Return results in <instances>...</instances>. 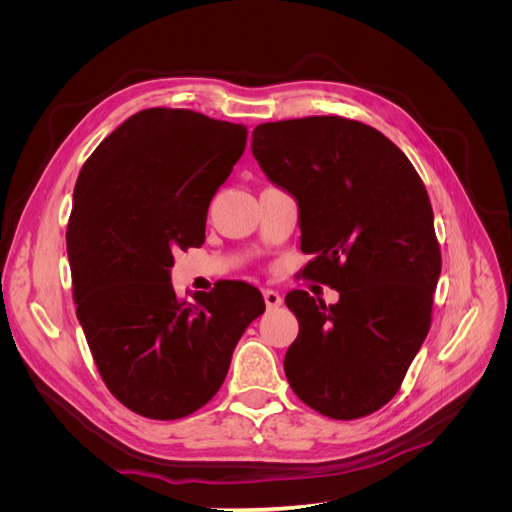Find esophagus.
I'll list each match as a JSON object with an SVG mask.
<instances>
[{
    "instance_id": "34e87169",
    "label": "esophagus",
    "mask_w": 512,
    "mask_h": 512,
    "mask_svg": "<svg viewBox=\"0 0 512 512\" xmlns=\"http://www.w3.org/2000/svg\"><path fill=\"white\" fill-rule=\"evenodd\" d=\"M262 297H265V303H267L269 309H275V307L282 305V294L277 290H269V288L262 290Z\"/></svg>"
}]
</instances>
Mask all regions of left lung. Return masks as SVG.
<instances>
[{"mask_svg":"<svg viewBox=\"0 0 512 512\" xmlns=\"http://www.w3.org/2000/svg\"><path fill=\"white\" fill-rule=\"evenodd\" d=\"M252 153L299 205L303 277L339 292L286 294L299 337L284 371L316 412L352 421L395 397L431 327L442 256L425 185L382 132L337 115L260 123Z\"/></svg>","mask_w":512,"mask_h":512,"instance_id":"8db88e82","label":"left lung"}]
</instances>
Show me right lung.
<instances>
[{
	"mask_svg": "<svg viewBox=\"0 0 512 512\" xmlns=\"http://www.w3.org/2000/svg\"><path fill=\"white\" fill-rule=\"evenodd\" d=\"M247 128L147 108L83 164L66 232L76 318L104 384L132 412L173 421L220 391L232 350L265 312L258 288L220 282L181 301L175 252L205 243L207 209Z\"/></svg>",
	"mask_w": 512,
	"mask_h": 512,
	"instance_id": "add662e5",
	"label": "right lung"
}]
</instances>
